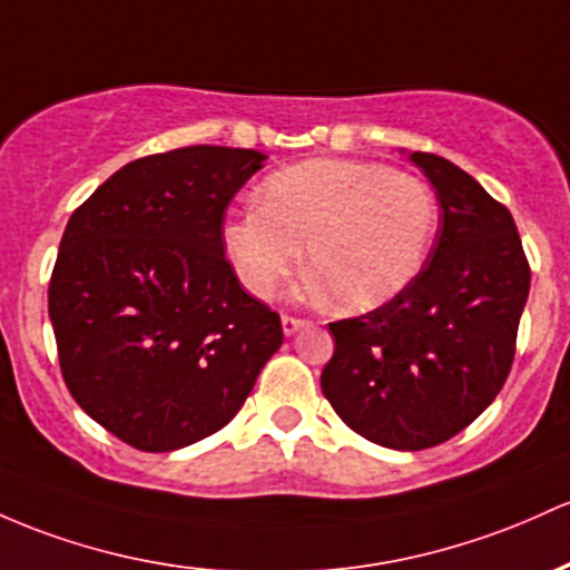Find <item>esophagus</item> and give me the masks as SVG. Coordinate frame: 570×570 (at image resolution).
<instances>
[{
  "label": "esophagus",
  "mask_w": 570,
  "mask_h": 570,
  "mask_svg": "<svg viewBox=\"0 0 570 570\" xmlns=\"http://www.w3.org/2000/svg\"><path fill=\"white\" fill-rule=\"evenodd\" d=\"M311 322H305V318H297V316H281V327H284V335H295L299 330L308 327Z\"/></svg>",
  "instance_id": "1"
}]
</instances>
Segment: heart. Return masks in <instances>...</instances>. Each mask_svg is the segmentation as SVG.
Wrapping results in <instances>:
<instances>
[{
	"instance_id": "1",
	"label": "heart",
	"mask_w": 570,
	"mask_h": 570,
	"mask_svg": "<svg viewBox=\"0 0 570 570\" xmlns=\"http://www.w3.org/2000/svg\"><path fill=\"white\" fill-rule=\"evenodd\" d=\"M435 224V194L416 175L379 161L314 159L273 173L262 205L227 222L224 246L256 297L278 289L305 246V265L330 305L360 314L416 278Z\"/></svg>"
}]
</instances>
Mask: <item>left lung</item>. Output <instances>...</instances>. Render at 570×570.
I'll return each mask as SVG.
<instances>
[{
    "instance_id": "left-lung-1",
    "label": "left lung",
    "mask_w": 570,
    "mask_h": 570,
    "mask_svg": "<svg viewBox=\"0 0 570 570\" xmlns=\"http://www.w3.org/2000/svg\"><path fill=\"white\" fill-rule=\"evenodd\" d=\"M409 159L441 203V227L419 275L365 316L330 324L333 360L322 392L367 441L400 452L465 430L505 384L514 362L530 267L509 208L435 154Z\"/></svg>"
}]
</instances>
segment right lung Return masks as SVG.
Here are the masks:
<instances>
[{
	"mask_svg": "<svg viewBox=\"0 0 570 570\" xmlns=\"http://www.w3.org/2000/svg\"><path fill=\"white\" fill-rule=\"evenodd\" d=\"M265 159L227 146L142 156L67 222L48 286L61 376L140 452L222 430L284 343L224 256V210Z\"/></svg>",
	"mask_w": 570,
	"mask_h": 570,
	"instance_id": "right-lung-1",
	"label": "right lung"
}]
</instances>
